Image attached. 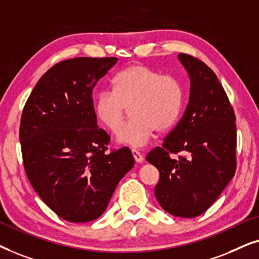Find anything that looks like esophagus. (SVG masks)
I'll use <instances>...</instances> for the list:
<instances>
[{"instance_id": "obj_1", "label": "esophagus", "mask_w": 259, "mask_h": 259, "mask_svg": "<svg viewBox=\"0 0 259 259\" xmlns=\"http://www.w3.org/2000/svg\"><path fill=\"white\" fill-rule=\"evenodd\" d=\"M132 153H133V156H134V158H135V160H136V162H139V163H142L143 160H144L143 155L141 154L139 150H136V149H133Z\"/></svg>"}]
</instances>
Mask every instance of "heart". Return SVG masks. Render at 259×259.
I'll list each match as a JSON object with an SVG mask.
<instances>
[{"label":"heart","instance_id":"b5f03b06","mask_svg":"<svg viewBox=\"0 0 259 259\" xmlns=\"http://www.w3.org/2000/svg\"><path fill=\"white\" fill-rule=\"evenodd\" d=\"M184 104V88L177 77L132 65L112 79V90L95 98L96 118L109 132H118L130 108L132 120L117 135L120 143L144 146L154 130L163 133L177 123Z\"/></svg>","mask_w":259,"mask_h":259}]
</instances>
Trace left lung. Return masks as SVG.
Instances as JSON below:
<instances>
[{"mask_svg":"<svg viewBox=\"0 0 259 259\" xmlns=\"http://www.w3.org/2000/svg\"><path fill=\"white\" fill-rule=\"evenodd\" d=\"M191 89L184 116L147 155L160 171L155 196L165 212L194 218L213 205L236 171V116L214 72L192 55H178ZM182 152L179 160L169 153Z\"/></svg>","mask_w":259,"mask_h":259,"instance_id":"1","label":"left lung"}]
</instances>
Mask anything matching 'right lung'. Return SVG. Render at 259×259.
<instances>
[{"label":"right lung","mask_w":259,"mask_h":259,"mask_svg":"<svg viewBox=\"0 0 259 259\" xmlns=\"http://www.w3.org/2000/svg\"><path fill=\"white\" fill-rule=\"evenodd\" d=\"M117 58L80 57L51 67L33 89L20 124L27 177L42 201L70 223L101 217L134 167L129 148L106 153L92 90Z\"/></svg>","instance_id":"add662e5"}]
</instances>
